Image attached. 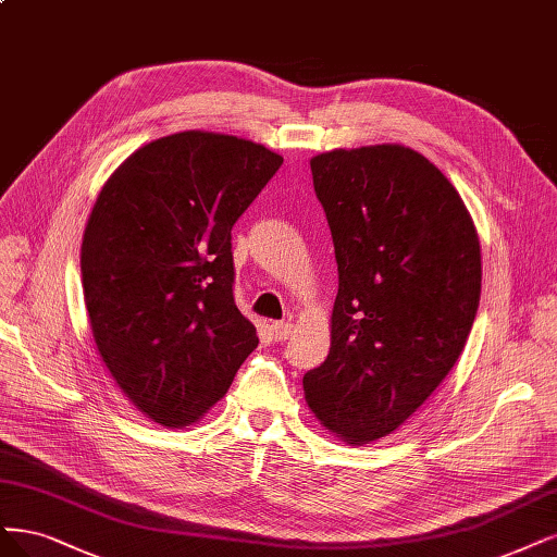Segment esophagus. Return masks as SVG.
Listing matches in <instances>:
<instances>
[{
	"mask_svg": "<svg viewBox=\"0 0 557 557\" xmlns=\"http://www.w3.org/2000/svg\"><path fill=\"white\" fill-rule=\"evenodd\" d=\"M272 336H274L276 341L290 338V336H293V324H290V322H285V320L274 322V324H272Z\"/></svg>",
	"mask_w": 557,
	"mask_h": 557,
	"instance_id": "obj_1",
	"label": "esophagus"
}]
</instances>
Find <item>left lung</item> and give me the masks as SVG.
Wrapping results in <instances>:
<instances>
[{
  "label": "left lung",
  "mask_w": 557,
  "mask_h": 557,
  "mask_svg": "<svg viewBox=\"0 0 557 557\" xmlns=\"http://www.w3.org/2000/svg\"><path fill=\"white\" fill-rule=\"evenodd\" d=\"M338 264L332 348L309 408L350 445L396 431L447 377L482 295V253L449 180L400 145L311 159Z\"/></svg>",
  "instance_id": "1"
}]
</instances>
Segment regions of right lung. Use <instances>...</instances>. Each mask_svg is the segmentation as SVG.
Segmentation results:
<instances>
[{
	"mask_svg": "<svg viewBox=\"0 0 557 557\" xmlns=\"http://www.w3.org/2000/svg\"><path fill=\"white\" fill-rule=\"evenodd\" d=\"M281 163L251 140L184 131L131 154L96 198L81 248L91 334L133 406L163 426L198 421L258 348L230 239Z\"/></svg>",
	"mask_w": 557,
	"mask_h": 557,
	"instance_id": "add662e5",
	"label": "right lung"
}]
</instances>
